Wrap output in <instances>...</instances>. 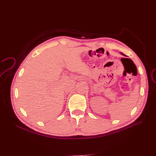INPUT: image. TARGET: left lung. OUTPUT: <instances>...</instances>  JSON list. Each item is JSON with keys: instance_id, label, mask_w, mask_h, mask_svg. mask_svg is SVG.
<instances>
[{"instance_id": "1", "label": "left lung", "mask_w": 156, "mask_h": 156, "mask_svg": "<svg viewBox=\"0 0 156 156\" xmlns=\"http://www.w3.org/2000/svg\"><path fill=\"white\" fill-rule=\"evenodd\" d=\"M121 54H122V55H125V54H123V53H122V52H121Z\"/></svg>"}]
</instances>
